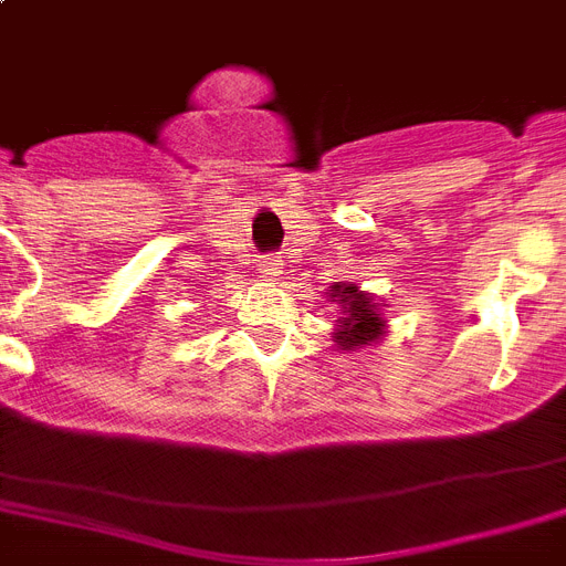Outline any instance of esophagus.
I'll return each instance as SVG.
<instances>
[{"label": "esophagus", "instance_id": "obj_1", "mask_svg": "<svg viewBox=\"0 0 566 566\" xmlns=\"http://www.w3.org/2000/svg\"><path fill=\"white\" fill-rule=\"evenodd\" d=\"M280 260L277 256H263V260H260V274H263V277H277L280 274Z\"/></svg>", "mask_w": 566, "mask_h": 566}]
</instances>
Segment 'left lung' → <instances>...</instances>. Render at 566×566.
Returning a JSON list of instances; mask_svg holds the SVG:
<instances>
[{"mask_svg": "<svg viewBox=\"0 0 566 566\" xmlns=\"http://www.w3.org/2000/svg\"><path fill=\"white\" fill-rule=\"evenodd\" d=\"M329 292H333V297H338L340 306H344L340 329L335 333L340 347H361V344H370V340H376L378 335H381L385 321H381L378 312L373 310L370 294L358 292V286H353V283H335Z\"/></svg>", "mask_w": 566, "mask_h": 566, "instance_id": "1", "label": "left lung"}]
</instances>
